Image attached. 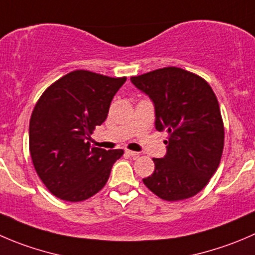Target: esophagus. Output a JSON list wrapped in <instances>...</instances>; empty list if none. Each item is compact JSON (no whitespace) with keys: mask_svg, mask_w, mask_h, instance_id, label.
Listing matches in <instances>:
<instances>
[{"mask_svg":"<svg viewBox=\"0 0 255 255\" xmlns=\"http://www.w3.org/2000/svg\"><path fill=\"white\" fill-rule=\"evenodd\" d=\"M126 154H128V155H129V157H138V155H139V153L134 152V150L126 149Z\"/></svg>","mask_w":255,"mask_h":255,"instance_id":"1","label":"esophagus"}]
</instances>
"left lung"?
<instances>
[{
    "instance_id": "obj_1",
    "label": "left lung",
    "mask_w": 255,
    "mask_h": 255,
    "mask_svg": "<svg viewBox=\"0 0 255 255\" xmlns=\"http://www.w3.org/2000/svg\"><path fill=\"white\" fill-rule=\"evenodd\" d=\"M154 103L155 128L168 133L167 154L153 158L143 183L160 199L183 201L206 187L221 163L224 125L218 100L201 76L164 67L130 77Z\"/></svg>"
}]
</instances>
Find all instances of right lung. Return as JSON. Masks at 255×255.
Here are the masks:
<instances>
[{
  "instance_id": "right-lung-1",
  "label": "right lung",
  "mask_w": 255,
  "mask_h": 255,
  "mask_svg": "<svg viewBox=\"0 0 255 255\" xmlns=\"http://www.w3.org/2000/svg\"><path fill=\"white\" fill-rule=\"evenodd\" d=\"M126 80L76 70L37 101L29 120V153L39 179L57 198L82 202L95 196L125 153L91 147L88 138L106 121Z\"/></svg>"
}]
</instances>
